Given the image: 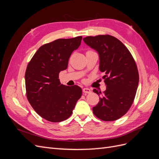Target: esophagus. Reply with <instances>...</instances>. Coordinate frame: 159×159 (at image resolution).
Listing matches in <instances>:
<instances>
[{
	"mask_svg": "<svg viewBox=\"0 0 159 159\" xmlns=\"http://www.w3.org/2000/svg\"><path fill=\"white\" fill-rule=\"evenodd\" d=\"M83 92L85 93H91V89H89V88H84L83 89Z\"/></svg>",
	"mask_w": 159,
	"mask_h": 159,
	"instance_id": "34e87169",
	"label": "esophagus"
}]
</instances>
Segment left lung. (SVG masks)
Masks as SVG:
<instances>
[{"label":"left lung","mask_w":159,"mask_h":159,"mask_svg":"<svg viewBox=\"0 0 159 159\" xmlns=\"http://www.w3.org/2000/svg\"><path fill=\"white\" fill-rule=\"evenodd\" d=\"M83 40L98 53L99 70L105 74L106 90L103 93L93 90L100 96L93 107V114L103 121H115L127 112L135 97L139 80L136 64L126 46L112 36H87Z\"/></svg>","instance_id":"obj_1"}]
</instances>
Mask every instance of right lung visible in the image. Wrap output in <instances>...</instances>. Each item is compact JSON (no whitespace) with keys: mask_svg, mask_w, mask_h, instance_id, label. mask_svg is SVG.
<instances>
[{"mask_svg":"<svg viewBox=\"0 0 159 159\" xmlns=\"http://www.w3.org/2000/svg\"><path fill=\"white\" fill-rule=\"evenodd\" d=\"M82 39H57L42 46L28 63L25 73L26 96L35 111L51 122L71 116L82 89L61 84L59 74L68 68L70 57Z\"/></svg>","mask_w":159,"mask_h":159,"instance_id":"add662e5","label":"right lung"}]
</instances>
